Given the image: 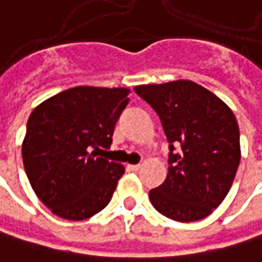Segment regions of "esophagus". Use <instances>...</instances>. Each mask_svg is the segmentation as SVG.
Listing matches in <instances>:
<instances>
[{
	"mask_svg": "<svg viewBox=\"0 0 262 262\" xmlns=\"http://www.w3.org/2000/svg\"><path fill=\"white\" fill-rule=\"evenodd\" d=\"M127 169H129V170H133V172H136V170H139V169H141V164H129V166H127Z\"/></svg>",
	"mask_w": 262,
	"mask_h": 262,
	"instance_id": "obj_1",
	"label": "esophagus"
}]
</instances>
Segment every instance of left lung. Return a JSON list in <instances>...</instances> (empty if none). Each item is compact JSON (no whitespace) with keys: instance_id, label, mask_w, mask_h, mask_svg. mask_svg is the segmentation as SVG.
Returning <instances> with one entry per match:
<instances>
[{"instance_id":"left-lung-1","label":"left lung","mask_w":262,"mask_h":262,"mask_svg":"<svg viewBox=\"0 0 262 262\" xmlns=\"http://www.w3.org/2000/svg\"><path fill=\"white\" fill-rule=\"evenodd\" d=\"M135 92L160 117L170 144L167 177L149 191L152 206L179 223L206 218L223 203L240 163L233 111L190 80L136 85Z\"/></svg>"}]
</instances>
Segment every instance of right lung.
<instances>
[{"instance_id": "right-lung-1", "label": "right lung", "mask_w": 262, "mask_h": 262, "mask_svg": "<svg viewBox=\"0 0 262 262\" xmlns=\"http://www.w3.org/2000/svg\"><path fill=\"white\" fill-rule=\"evenodd\" d=\"M129 93L124 87L78 85L44 100L29 116L22 144L25 170L54 215L83 221L110 203L124 166L96 157V149L111 145Z\"/></svg>"}]
</instances>
